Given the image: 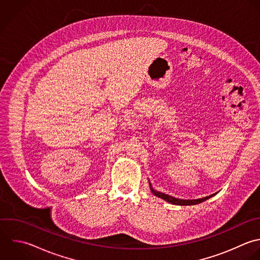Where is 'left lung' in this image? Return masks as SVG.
Wrapping results in <instances>:
<instances>
[{
    "label": "left lung",
    "instance_id": "8db88e82",
    "mask_svg": "<svg viewBox=\"0 0 260 260\" xmlns=\"http://www.w3.org/2000/svg\"><path fill=\"white\" fill-rule=\"evenodd\" d=\"M151 190L152 192L158 197V198H161L163 200H165L166 202L170 203V204H173V205H179V206H191V205H197V204H201L207 200H209L210 198L214 197L215 194H212V196H209V197H206V198H203V199H199V200H179V199H175L173 197H170L168 194H165V193H162V192H159V191H156L154 190L152 187H151Z\"/></svg>",
    "mask_w": 260,
    "mask_h": 260
}]
</instances>
